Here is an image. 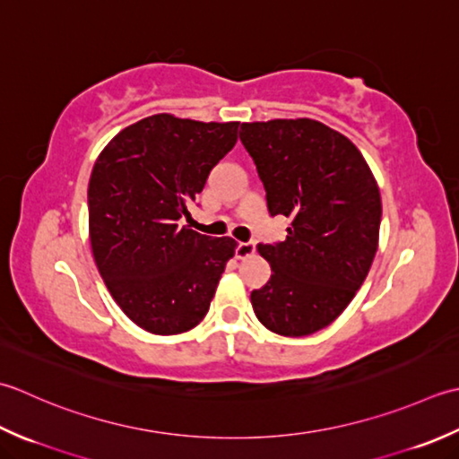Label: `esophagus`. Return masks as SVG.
Here are the masks:
<instances>
[{"instance_id": "1", "label": "esophagus", "mask_w": 459, "mask_h": 459, "mask_svg": "<svg viewBox=\"0 0 459 459\" xmlns=\"http://www.w3.org/2000/svg\"><path fill=\"white\" fill-rule=\"evenodd\" d=\"M255 251V241H239L236 243V257L238 259H246L249 255H254Z\"/></svg>"}]
</instances>
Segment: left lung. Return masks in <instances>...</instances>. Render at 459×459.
Returning <instances> with one entry per match:
<instances>
[{
  "label": "left lung",
  "mask_w": 459,
  "mask_h": 459,
  "mask_svg": "<svg viewBox=\"0 0 459 459\" xmlns=\"http://www.w3.org/2000/svg\"><path fill=\"white\" fill-rule=\"evenodd\" d=\"M239 140L287 239L259 246L269 281L251 291L257 319L283 336L329 326L368 275L378 246L380 192L359 148L311 118L241 125Z\"/></svg>",
  "instance_id": "obj_1"
}]
</instances>
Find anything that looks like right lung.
Wrapping results in <instances>:
<instances>
[{"label":"right lung","instance_id":"add662e5","mask_svg":"<svg viewBox=\"0 0 459 459\" xmlns=\"http://www.w3.org/2000/svg\"><path fill=\"white\" fill-rule=\"evenodd\" d=\"M238 126L154 115L120 130L92 168V255L112 299L148 333L194 329L233 257L231 238L202 236L184 220Z\"/></svg>","mask_w":459,"mask_h":459}]
</instances>
